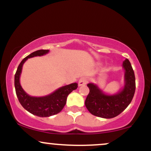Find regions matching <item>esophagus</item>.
I'll use <instances>...</instances> for the list:
<instances>
[{
    "label": "esophagus",
    "mask_w": 151,
    "mask_h": 151,
    "mask_svg": "<svg viewBox=\"0 0 151 151\" xmlns=\"http://www.w3.org/2000/svg\"><path fill=\"white\" fill-rule=\"evenodd\" d=\"M88 79L86 77H81L79 80V86H83L87 84Z\"/></svg>",
    "instance_id": "34e87169"
}]
</instances>
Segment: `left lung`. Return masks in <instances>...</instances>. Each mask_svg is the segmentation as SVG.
<instances>
[{
  "label": "left lung",
  "instance_id": "1",
  "mask_svg": "<svg viewBox=\"0 0 151 151\" xmlns=\"http://www.w3.org/2000/svg\"><path fill=\"white\" fill-rule=\"evenodd\" d=\"M123 67L125 70V84L116 94H106L93 83L87 84L89 93L85 100V106L91 114L104 119H111L119 115L130 104L136 90V79L128 59L123 62Z\"/></svg>",
  "mask_w": 151,
  "mask_h": 151
}]
</instances>
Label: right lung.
Returning a JSON list of instances; mask_svg holds the SVG:
<instances>
[{
  "instance_id": "right-lung-1",
  "label": "right lung",
  "mask_w": 151,
  "mask_h": 151,
  "mask_svg": "<svg viewBox=\"0 0 151 151\" xmlns=\"http://www.w3.org/2000/svg\"><path fill=\"white\" fill-rule=\"evenodd\" d=\"M49 51V50H40L31 53L22 60L15 74V92L19 102L25 110L40 117H49L60 113L66 104L67 96L78 87L77 83H72L59 88L49 95L40 97L31 96L24 91L20 83L23 64L28 58L42 56Z\"/></svg>"
}]
</instances>
